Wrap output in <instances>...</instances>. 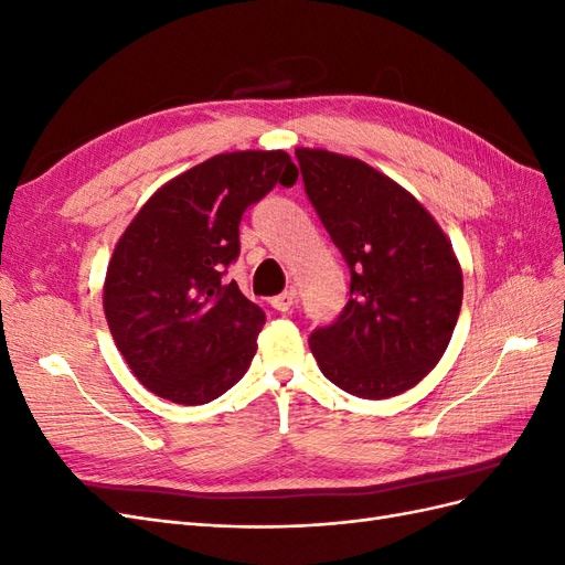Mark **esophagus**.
Instances as JSON below:
<instances>
[{"label":"esophagus","mask_w":565,"mask_h":565,"mask_svg":"<svg viewBox=\"0 0 565 565\" xmlns=\"http://www.w3.org/2000/svg\"><path fill=\"white\" fill-rule=\"evenodd\" d=\"M297 289H287V292H282V295H278V297H273L270 299V306L276 311H289L292 309V306L297 303Z\"/></svg>","instance_id":"34e87169"}]
</instances>
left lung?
Returning a JSON list of instances; mask_svg holds the SVG:
<instances>
[{
    "label": "left lung",
    "mask_w": 565,
    "mask_h": 565,
    "mask_svg": "<svg viewBox=\"0 0 565 565\" xmlns=\"http://www.w3.org/2000/svg\"><path fill=\"white\" fill-rule=\"evenodd\" d=\"M303 191L344 256V311L309 344L320 372L358 398L413 388L446 353L461 309L452 245L422 204L370 164L295 150Z\"/></svg>",
    "instance_id": "left-lung-1"
}]
</instances>
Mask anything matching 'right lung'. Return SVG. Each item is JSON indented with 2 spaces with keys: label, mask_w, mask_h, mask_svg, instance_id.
Masks as SVG:
<instances>
[{
  "label": "right lung",
  "mask_w": 565,
  "mask_h": 565,
  "mask_svg": "<svg viewBox=\"0 0 565 565\" xmlns=\"http://www.w3.org/2000/svg\"><path fill=\"white\" fill-rule=\"evenodd\" d=\"M297 177L285 150L214 156L164 183L119 237L104 309L117 351L156 396L202 405L243 380L266 313L221 278L241 256L245 210Z\"/></svg>",
  "instance_id": "1"
}]
</instances>
